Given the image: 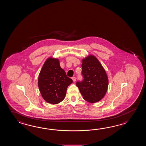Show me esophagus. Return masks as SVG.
<instances>
[{
  "label": "esophagus",
  "mask_w": 146,
  "mask_h": 146,
  "mask_svg": "<svg viewBox=\"0 0 146 146\" xmlns=\"http://www.w3.org/2000/svg\"><path fill=\"white\" fill-rule=\"evenodd\" d=\"M72 80H73L74 82L76 81V78L75 77H72Z\"/></svg>",
  "instance_id": "obj_1"
}]
</instances>
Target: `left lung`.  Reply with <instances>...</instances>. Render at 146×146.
Instances as JSON below:
<instances>
[{
    "label": "left lung",
    "mask_w": 146,
    "mask_h": 146,
    "mask_svg": "<svg viewBox=\"0 0 146 146\" xmlns=\"http://www.w3.org/2000/svg\"><path fill=\"white\" fill-rule=\"evenodd\" d=\"M81 74L84 80L77 81L76 86L83 98L92 103L100 101L106 93L109 80L105 69L95 56L91 55L82 59Z\"/></svg>",
    "instance_id": "obj_1"
}]
</instances>
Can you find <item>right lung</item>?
I'll return each instance as SVG.
<instances>
[{
    "label": "right lung",
    "instance_id": "add662e5",
    "mask_svg": "<svg viewBox=\"0 0 146 146\" xmlns=\"http://www.w3.org/2000/svg\"><path fill=\"white\" fill-rule=\"evenodd\" d=\"M72 83L59 64V60L50 57L40 70L38 86L42 96L47 103L56 104L65 99L67 87Z\"/></svg>",
    "mask_w": 146,
    "mask_h": 146
}]
</instances>
